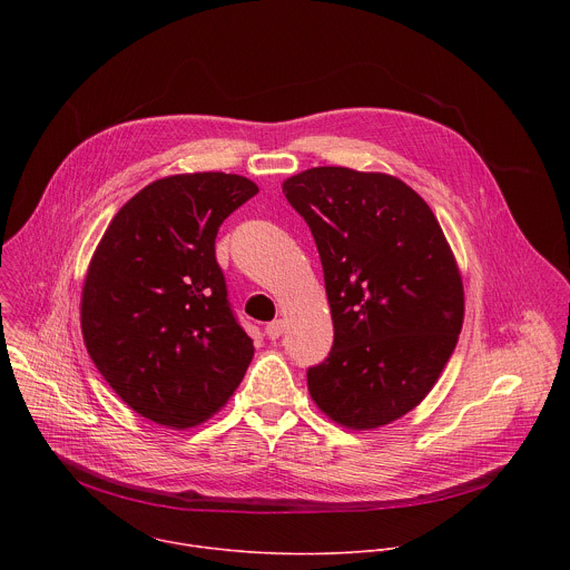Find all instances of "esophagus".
I'll use <instances>...</instances> for the list:
<instances>
[{
	"mask_svg": "<svg viewBox=\"0 0 570 570\" xmlns=\"http://www.w3.org/2000/svg\"><path fill=\"white\" fill-rule=\"evenodd\" d=\"M284 332H286V322L284 320H273V322L266 324V336L271 341H277Z\"/></svg>",
	"mask_w": 570,
	"mask_h": 570,
	"instance_id": "1",
	"label": "esophagus"
}]
</instances>
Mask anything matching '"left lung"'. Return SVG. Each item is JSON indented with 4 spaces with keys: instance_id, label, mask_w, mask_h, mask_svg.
<instances>
[{
    "instance_id": "left-lung-1",
    "label": "left lung",
    "mask_w": 570,
    "mask_h": 570,
    "mask_svg": "<svg viewBox=\"0 0 570 570\" xmlns=\"http://www.w3.org/2000/svg\"><path fill=\"white\" fill-rule=\"evenodd\" d=\"M282 191L315 238L334 320L308 392L347 429L390 424L431 392L462 330L464 291L442 227L385 174L315 167Z\"/></svg>"
}]
</instances>
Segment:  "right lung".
Returning <instances> with one entry per match:
<instances>
[{"label": "right lung", "instance_id": "add662e5", "mask_svg": "<svg viewBox=\"0 0 570 570\" xmlns=\"http://www.w3.org/2000/svg\"><path fill=\"white\" fill-rule=\"evenodd\" d=\"M257 191L218 171L155 180L117 212L92 257L80 299L88 354L155 424L209 420L253 361L214 246L220 223Z\"/></svg>", "mask_w": 570, "mask_h": 570}]
</instances>
